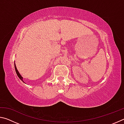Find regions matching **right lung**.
<instances>
[{
  "mask_svg": "<svg viewBox=\"0 0 124 124\" xmlns=\"http://www.w3.org/2000/svg\"><path fill=\"white\" fill-rule=\"evenodd\" d=\"M15 70H16V74H17V76L18 77V78H19L21 80L23 81V82L24 83V81H23V78L22 77V76L21 75H20V74L19 73V72H18V71L17 70V68H16V65H15Z\"/></svg>",
  "mask_w": 124,
  "mask_h": 124,
  "instance_id": "add662e5",
  "label": "right lung"
}]
</instances>
